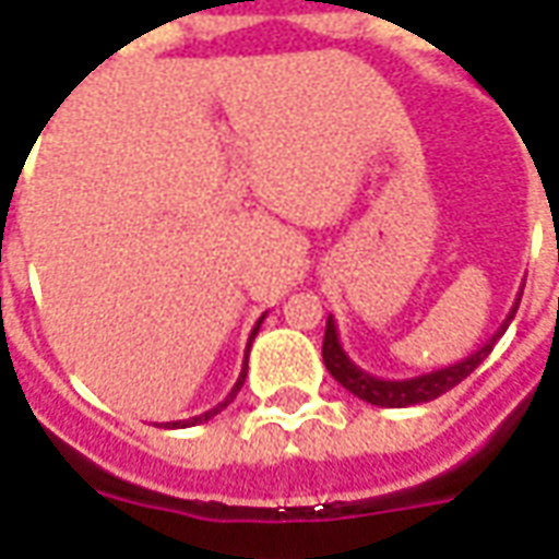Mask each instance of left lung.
<instances>
[{"instance_id": "8db88e82", "label": "left lung", "mask_w": 559, "mask_h": 559, "mask_svg": "<svg viewBox=\"0 0 559 559\" xmlns=\"http://www.w3.org/2000/svg\"><path fill=\"white\" fill-rule=\"evenodd\" d=\"M520 295H523V292H520ZM520 295H516V301L514 307H511V313H508V320L498 325L496 335L486 341L477 354H471V357L462 359V362H455V366H445V369H437V372H428V376L406 378V381H384V378H376V376H369V372H362L357 362L344 354V347H341V341H338V329H335V320L329 317V320H325V338H323L325 369L332 372V378L338 381L341 388H347L354 396L366 400V403H372V406L403 409V406L430 403V400L443 396L445 391H452L455 384H462L464 378L471 376V372L480 366L483 359L492 354L496 341L504 335V329H508L511 320H514L516 307H520Z\"/></svg>"}]
</instances>
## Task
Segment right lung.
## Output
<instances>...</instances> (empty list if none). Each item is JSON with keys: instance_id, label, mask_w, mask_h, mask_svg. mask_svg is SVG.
Here are the masks:
<instances>
[{"instance_id": "obj_1", "label": "right lung", "mask_w": 559, "mask_h": 559, "mask_svg": "<svg viewBox=\"0 0 559 559\" xmlns=\"http://www.w3.org/2000/svg\"><path fill=\"white\" fill-rule=\"evenodd\" d=\"M261 320H264V317H261ZM261 320H258V323H254L252 335H249V347H252L254 335H258V329H261ZM246 369H249V350H246V362H242V372H239V378H236L234 391H230V393H227V396H224V403H218V406H215V409L202 412V415H197V418H187V421H168L166 428H193V425H202V421H209V418H215V415H218L221 409H227V406H230V403H234V396H236V393H239V388H242V381H246Z\"/></svg>"}]
</instances>
